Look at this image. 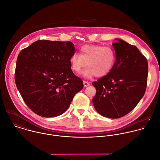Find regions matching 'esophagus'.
<instances>
[{
  "label": "esophagus",
  "instance_id": "esophagus-1",
  "mask_svg": "<svg viewBox=\"0 0 160 160\" xmlns=\"http://www.w3.org/2000/svg\"><path fill=\"white\" fill-rule=\"evenodd\" d=\"M83 85H84V87H87L88 86L90 85V83L88 82H87V81H83Z\"/></svg>",
  "mask_w": 160,
  "mask_h": 160
}]
</instances>
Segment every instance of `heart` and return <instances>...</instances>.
I'll list each match as a JSON object with an SVG mask.
<instances>
[{
  "mask_svg": "<svg viewBox=\"0 0 160 160\" xmlns=\"http://www.w3.org/2000/svg\"><path fill=\"white\" fill-rule=\"evenodd\" d=\"M115 61L116 52L113 47L93 44L82 46L79 55L73 53L70 58L71 69L75 73H80L86 64L83 71L86 77L107 75L113 68Z\"/></svg>",
  "mask_w": 160,
  "mask_h": 160,
  "instance_id": "heart-1",
  "label": "heart"
}]
</instances>
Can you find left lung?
Returning a JSON list of instances; mask_svg holds the SVG:
<instances>
[{"mask_svg":"<svg viewBox=\"0 0 160 160\" xmlns=\"http://www.w3.org/2000/svg\"><path fill=\"white\" fill-rule=\"evenodd\" d=\"M113 43L116 61L112 70L92 85L96 95L92 101L97 112L110 118L130 113L145 95L148 65L138 48L117 38Z\"/></svg>","mask_w":160,"mask_h":160,"instance_id":"obj_1","label":"left lung"}]
</instances>
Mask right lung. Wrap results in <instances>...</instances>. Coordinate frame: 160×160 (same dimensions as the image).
<instances>
[{
  "label": "right lung",
  "instance_id": "1",
  "mask_svg": "<svg viewBox=\"0 0 160 160\" xmlns=\"http://www.w3.org/2000/svg\"><path fill=\"white\" fill-rule=\"evenodd\" d=\"M72 42L39 40L18 54L15 81L23 101L37 115L55 117L69 107L83 87L70 67Z\"/></svg>",
  "mask_w": 160,
  "mask_h": 160
}]
</instances>
